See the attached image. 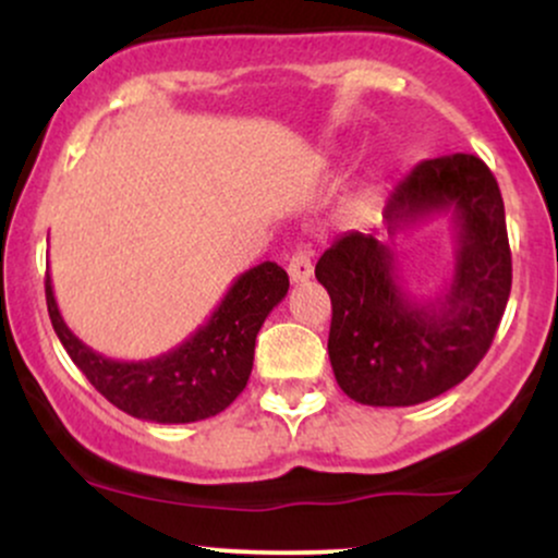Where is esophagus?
I'll return each mask as SVG.
<instances>
[{
	"mask_svg": "<svg viewBox=\"0 0 558 558\" xmlns=\"http://www.w3.org/2000/svg\"><path fill=\"white\" fill-rule=\"evenodd\" d=\"M312 272H315V267H312L310 254L293 252V257L288 259V278H291V283H306Z\"/></svg>",
	"mask_w": 558,
	"mask_h": 558,
	"instance_id": "obj_1",
	"label": "esophagus"
}]
</instances>
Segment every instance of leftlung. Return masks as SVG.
Returning <instances> with one entry per match:
<instances>
[{"instance_id":"obj_1","label":"left lung","mask_w":558,"mask_h":558,"mask_svg":"<svg viewBox=\"0 0 558 558\" xmlns=\"http://www.w3.org/2000/svg\"><path fill=\"white\" fill-rule=\"evenodd\" d=\"M448 215L453 275L435 299L403 288L396 243L351 230L315 275L332 301L328 354L338 386L367 407H414L464 380L488 354L511 291L504 198L483 159L420 162L390 194L388 235Z\"/></svg>"}]
</instances>
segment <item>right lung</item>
Instances as JSON below:
<instances>
[{
    "instance_id": "1",
    "label": "right lung",
    "mask_w": 558,
    "mask_h": 558,
    "mask_svg": "<svg viewBox=\"0 0 558 558\" xmlns=\"http://www.w3.org/2000/svg\"><path fill=\"white\" fill-rule=\"evenodd\" d=\"M288 275L275 262L252 267L228 288L207 323L181 345L155 360L120 362L68 328L47 272V310L52 328L75 367L107 401L138 420L185 425L220 414L246 388L254 341L267 315L286 299Z\"/></svg>"
}]
</instances>
